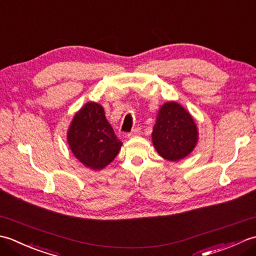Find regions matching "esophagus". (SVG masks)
I'll use <instances>...</instances> for the list:
<instances>
[{
  "instance_id": "esophagus-1",
  "label": "esophagus",
  "mask_w": 256,
  "mask_h": 256,
  "mask_svg": "<svg viewBox=\"0 0 256 256\" xmlns=\"http://www.w3.org/2000/svg\"><path fill=\"white\" fill-rule=\"evenodd\" d=\"M138 134H140V128H135L134 130H132L131 132L128 133L126 136L128 138H132V136H135V135H138Z\"/></svg>"
}]
</instances>
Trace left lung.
I'll return each instance as SVG.
<instances>
[{"label": "left lung", "mask_w": 256, "mask_h": 256, "mask_svg": "<svg viewBox=\"0 0 256 256\" xmlns=\"http://www.w3.org/2000/svg\"><path fill=\"white\" fill-rule=\"evenodd\" d=\"M152 140L162 158L177 162L194 148L198 130L192 116L179 103L166 102L158 111Z\"/></svg>", "instance_id": "obj_1"}]
</instances>
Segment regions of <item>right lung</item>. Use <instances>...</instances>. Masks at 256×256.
<instances>
[{"instance_id":"obj_1","label":"right lung","mask_w":256,"mask_h":256,"mask_svg":"<svg viewBox=\"0 0 256 256\" xmlns=\"http://www.w3.org/2000/svg\"><path fill=\"white\" fill-rule=\"evenodd\" d=\"M67 140L74 155L94 170L110 164L122 146L103 108L96 102H88L74 114Z\"/></svg>"}]
</instances>
